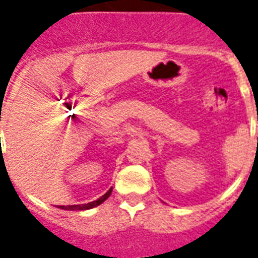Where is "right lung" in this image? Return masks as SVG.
<instances>
[{
  "instance_id": "right-lung-1",
  "label": "right lung",
  "mask_w": 258,
  "mask_h": 258,
  "mask_svg": "<svg viewBox=\"0 0 258 258\" xmlns=\"http://www.w3.org/2000/svg\"><path fill=\"white\" fill-rule=\"evenodd\" d=\"M111 189L110 188L109 191H107L105 195H102L99 199H97V201L94 202H90V203H85V205H71V206H59V209H63V210H70V211H75V210H89V209H93V207H97V206H99L101 203H103V202L106 201L107 198L110 197L111 194Z\"/></svg>"
}]
</instances>
